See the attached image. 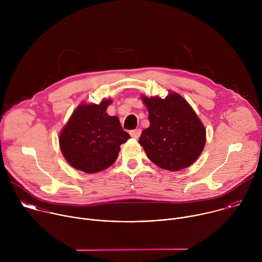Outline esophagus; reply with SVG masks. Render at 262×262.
I'll return each instance as SVG.
<instances>
[{"label":"esophagus","instance_id":"esophagus-1","mask_svg":"<svg viewBox=\"0 0 262 262\" xmlns=\"http://www.w3.org/2000/svg\"><path fill=\"white\" fill-rule=\"evenodd\" d=\"M130 136L132 138L134 139H138L140 136H141V129L140 128H137V129H134V130H130Z\"/></svg>","mask_w":262,"mask_h":262}]
</instances>
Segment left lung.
I'll use <instances>...</instances> for the list:
<instances>
[{
  "instance_id": "1",
  "label": "left lung",
  "mask_w": 262,
  "mask_h": 262,
  "mask_svg": "<svg viewBox=\"0 0 262 262\" xmlns=\"http://www.w3.org/2000/svg\"><path fill=\"white\" fill-rule=\"evenodd\" d=\"M150 122L139 143L152 163L162 169L179 171L191 166L201 155L206 130L193 107L178 93L159 96H142Z\"/></svg>"
}]
</instances>
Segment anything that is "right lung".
Listing matches in <instances>:
<instances>
[{
  "mask_svg": "<svg viewBox=\"0 0 262 262\" xmlns=\"http://www.w3.org/2000/svg\"><path fill=\"white\" fill-rule=\"evenodd\" d=\"M111 99L99 104L81 103L63 127L59 144L71 167L85 173H96L113 165L120 145L130 136L122 129L116 116H108Z\"/></svg>",
  "mask_w": 262,
  "mask_h": 262,
  "instance_id": "right-lung-1",
  "label": "right lung"
}]
</instances>
